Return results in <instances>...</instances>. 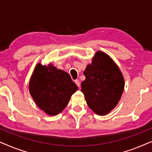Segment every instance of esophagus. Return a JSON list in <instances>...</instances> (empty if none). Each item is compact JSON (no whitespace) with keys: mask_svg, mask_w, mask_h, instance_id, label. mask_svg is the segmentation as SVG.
Listing matches in <instances>:
<instances>
[{"mask_svg":"<svg viewBox=\"0 0 152 152\" xmlns=\"http://www.w3.org/2000/svg\"><path fill=\"white\" fill-rule=\"evenodd\" d=\"M75 84H77V86L79 88H80V81H79L78 80H76L75 81Z\"/></svg>","mask_w":152,"mask_h":152,"instance_id":"obj_1","label":"esophagus"}]
</instances>
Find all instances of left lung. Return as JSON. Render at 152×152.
Returning <instances> with one entry per match:
<instances>
[{
	"instance_id": "8db88e82",
	"label": "left lung",
	"mask_w": 152,
	"mask_h": 152,
	"mask_svg": "<svg viewBox=\"0 0 152 152\" xmlns=\"http://www.w3.org/2000/svg\"><path fill=\"white\" fill-rule=\"evenodd\" d=\"M84 74L86 80L81 84V91L87 104L97 115H107L119 102L124 91L120 68L109 55L97 51Z\"/></svg>"
}]
</instances>
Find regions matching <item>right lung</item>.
I'll return each instance as SVG.
<instances>
[{
	"label": "right lung",
	"instance_id": "add662e5",
	"mask_svg": "<svg viewBox=\"0 0 152 152\" xmlns=\"http://www.w3.org/2000/svg\"><path fill=\"white\" fill-rule=\"evenodd\" d=\"M77 89L67 72L51 64H37L29 83V91L35 103L49 115L61 113Z\"/></svg>",
	"mask_w": 152,
	"mask_h": 152
}]
</instances>
